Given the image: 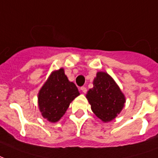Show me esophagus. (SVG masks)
<instances>
[{
  "label": "esophagus",
  "instance_id": "1",
  "mask_svg": "<svg viewBox=\"0 0 158 158\" xmlns=\"http://www.w3.org/2000/svg\"><path fill=\"white\" fill-rule=\"evenodd\" d=\"M80 89H81V91H82L83 93H86V92H87V89H86V87H85V86H83V87H81V88H80Z\"/></svg>",
  "mask_w": 158,
  "mask_h": 158
}]
</instances>
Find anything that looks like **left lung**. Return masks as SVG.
<instances>
[{
  "label": "left lung",
  "mask_w": 158,
  "mask_h": 158,
  "mask_svg": "<svg viewBox=\"0 0 158 158\" xmlns=\"http://www.w3.org/2000/svg\"><path fill=\"white\" fill-rule=\"evenodd\" d=\"M93 85L86 95L91 109L100 119L109 122L122 111L125 102L124 96L106 73H97Z\"/></svg>",
  "instance_id": "8db88e82"
}]
</instances>
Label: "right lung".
Returning a JSON list of instances; mask_svg holds the SVG:
<instances>
[{
	"label": "right lung",
	"mask_w": 158,
	"mask_h": 158,
	"mask_svg": "<svg viewBox=\"0 0 158 158\" xmlns=\"http://www.w3.org/2000/svg\"><path fill=\"white\" fill-rule=\"evenodd\" d=\"M79 95V89L69 82L63 69L53 72L40 90L38 103L42 116L55 123L61 118L73 100Z\"/></svg>",
	"instance_id": "obj_1"
}]
</instances>
